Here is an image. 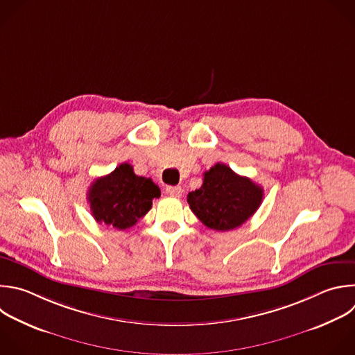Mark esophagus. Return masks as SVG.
Returning <instances> with one entry per match:
<instances>
[{
  "instance_id": "34e87169",
  "label": "esophagus",
  "mask_w": 355,
  "mask_h": 355,
  "mask_svg": "<svg viewBox=\"0 0 355 355\" xmlns=\"http://www.w3.org/2000/svg\"><path fill=\"white\" fill-rule=\"evenodd\" d=\"M166 192H167V195H170V196H181L182 188H181V187L168 185V187H166Z\"/></svg>"
}]
</instances>
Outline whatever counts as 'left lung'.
<instances>
[{
    "label": "left lung",
    "mask_w": 355,
    "mask_h": 355,
    "mask_svg": "<svg viewBox=\"0 0 355 355\" xmlns=\"http://www.w3.org/2000/svg\"><path fill=\"white\" fill-rule=\"evenodd\" d=\"M263 188L217 163L203 174L199 189L188 193L193 214L209 228L228 231L244 224L261 206Z\"/></svg>",
    "instance_id": "8db88e82"
}]
</instances>
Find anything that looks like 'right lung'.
I'll return each mask as SVG.
<instances>
[{
  "label": "right lung",
  "instance_id": "1",
  "mask_svg": "<svg viewBox=\"0 0 355 355\" xmlns=\"http://www.w3.org/2000/svg\"><path fill=\"white\" fill-rule=\"evenodd\" d=\"M160 196V188L146 177L134 173L128 163L97 178L89 188L87 200L97 223L116 230H125L138 223Z\"/></svg>",
  "mask_w": 355,
  "mask_h": 355
}]
</instances>
